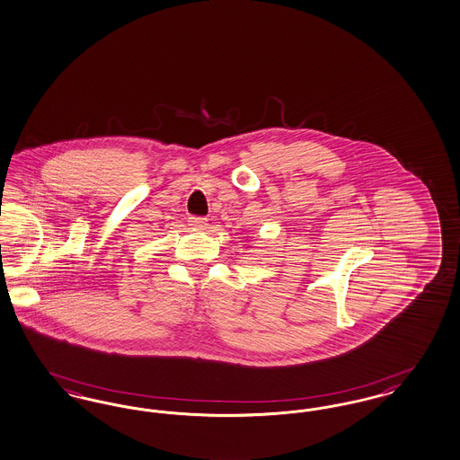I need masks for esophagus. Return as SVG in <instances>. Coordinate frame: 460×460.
Here are the masks:
<instances>
[{
	"label": "esophagus",
	"mask_w": 460,
	"mask_h": 460,
	"mask_svg": "<svg viewBox=\"0 0 460 460\" xmlns=\"http://www.w3.org/2000/svg\"><path fill=\"white\" fill-rule=\"evenodd\" d=\"M189 225L194 226V228L202 230V228L208 226V219L202 218V217H192V218L189 219Z\"/></svg>",
	"instance_id": "34e87169"
}]
</instances>
